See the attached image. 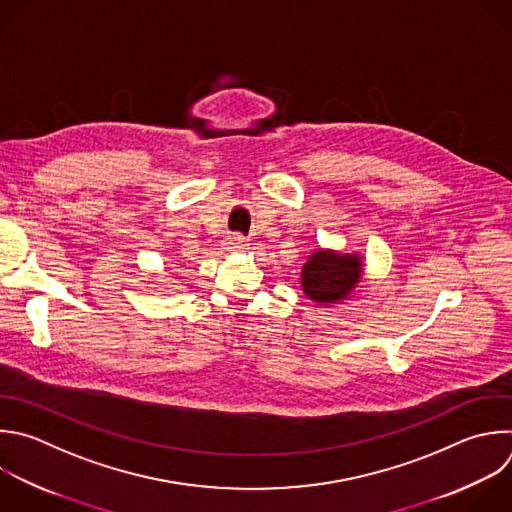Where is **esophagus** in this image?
<instances>
[{"label": "esophagus", "mask_w": 512, "mask_h": 512, "mask_svg": "<svg viewBox=\"0 0 512 512\" xmlns=\"http://www.w3.org/2000/svg\"><path fill=\"white\" fill-rule=\"evenodd\" d=\"M225 245H227L229 251H245V249L249 247V243H247L241 235H231V237H227Z\"/></svg>", "instance_id": "1"}]
</instances>
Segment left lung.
I'll return each mask as SVG.
<instances>
[{"instance_id":"left-lung-1","label":"left lung","mask_w":512,"mask_h":512,"mask_svg":"<svg viewBox=\"0 0 512 512\" xmlns=\"http://www.w3.org/2000/svg\"><path fill=\"white\" fill-rule=\"evenodd\" d=\"M362 277V255L315 249L301 267V289L313 303L331 305L348 299Z\"/></svg>"}]
</instances>
